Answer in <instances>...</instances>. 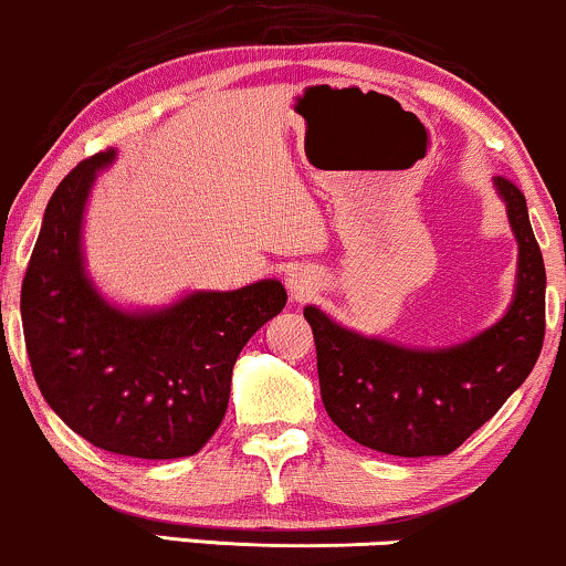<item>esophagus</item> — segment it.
I'll use <instances>...</instances> for the list:
<instances>
[{
  "instance_id": "1",
  "label": "esophagus",
  "mask_w": 566,
  "mask_h": 566,
  "mask_svg": "<svg viewBox=\"0 0 566 566\" xmlns=\"http://www.w3.org/2000/svg\"><path fill=\"white\" fill-rule=\"evenodd\" d=\"M290 301H308L313 292L318 290V279L311 269H295L287 276Z\"/></svg>"
}]
</instances>
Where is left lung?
<instances>
[{
	"label": "left lung",
	"instance_id": "obj_1",
	"mask_svg": "<svg viewBox=\"0 0 566 566\" xmlns=\"http://www.w3.org/2000/svg\"><path fill=\"white\" fill-rule=\"evenodd\" d=\"M516 240V284L503 316L480 335L446 348H408L360 335L316 305H305L316 343L326 413L371 451L446 455L493 417L533 371L546 335V265L527 202L495 176Z\"/></svg>",
	"mask_w": 566,
	"mask_h": 566
}]
</instances>
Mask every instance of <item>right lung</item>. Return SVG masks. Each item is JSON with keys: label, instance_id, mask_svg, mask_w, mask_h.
<instances>
[{"label": "right lung", "instance_id": "add662e5", "mask_svg": "<svg viewBox=\"0 0 566 566\" xmlns=\"http://www.w3.org/2000/svg\"><path fill=\"white\" fill-rule=\"evenodd\" d=\"M115 149L78 163L44 210L23 290L25 350L44 400L102 451L181 459L200 451L229 406L231 369L287 303L279 279L195 290L160 308L107 301L88 276L84 216Z\"/></svg>", "mask_w": 566, "mask_h": 566}]
</instances>
